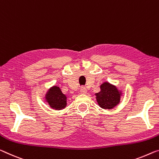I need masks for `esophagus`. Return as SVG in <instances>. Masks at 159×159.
<instances>
[{
    "label": "esophagus",
    "mask_w": 159,
    "mask_h": 159,
    "mask_svg": "<svg viewBox=\"0 0 159 159\" xmlns=\"http://www.w3.org/2000/svg\"><path fill=\"white\" fill-rule=\"evenodd\" d=\"M80 93H81V94H86L87 92V90L84 87H82L81 88H80Z\"/></svg>",
    "instance_id": "34e87169"
}]
</instances>
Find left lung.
<instances>
[{"label":"left lung","instance_id":"left-lung-1","mask_svg":"<svg viewBox=\"0 0 159 159\" xmlns=\"http://www.w3.org/2000/svg\"><path fill=\"white\" fill-rule=\"evenodd\" d=\"M95 96L100 107L104 109H111L119 104L122 91L115 85L104 82L100 85V91Z\"/></svg>","mask_w":159,"mask_h":159}]
</instances>
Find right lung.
I'll use <instances>...</instances> for the list:
<instances>
[{
  "mask_svg": "<svg viewBox=\"0 0 159 159\" xmlns=\"http://www.w3.org/2000/svg\"><path fill=\"white\" fill-rule=\"evenodd\" d=\"M45 101L55 110H62L67 107V97L57 86H52L48 90L45 96Z\"/></svg>",
  "mask_w": 159,
  "mask_h": 159,
  "instance_id": "add662e5",
  "label": "right lung"
}]
</instances>
